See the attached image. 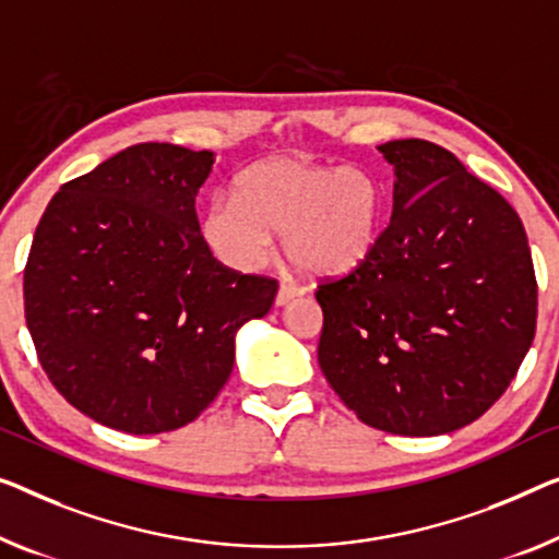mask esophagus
Returning <instances> with one entry per match:
<instances>
[{"label":"esophagus","instance_id":"obj_1","mask_svg":"<svg viewBox=\"0 0 559 559\" xmlns=\"http://www.w3.org/2000/svg\"><path fill=\"white\" fill-rule=\"evenodd\" d=\"M298 296H304V290L298 286H290V283H281L278 294H276V306H288L290 301H296Z\"/></svg>","mask_w":559,"mask_h":559}]
</instances>
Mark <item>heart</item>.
<instances>
[{"instance_id":"obj_1","label":"heart","mask_w":559,"mask_h":559,"mask_svg":"<svg viewBox=\"0 0 559 559\" xmlns=\"http://www.w3.org/2000/svg\"><path fill=\"white\" fill-rule=\"evenodd\" d=\"M200 230L230 269L261 265L283 236L286 255L308 276L341 278L377 253L384 195L361 168L278 155L240 175L236 198L213 200Z\"/></svg>"}]
</instances>
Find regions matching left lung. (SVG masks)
<instances>
[{"label": "left lung", "instance_id": "obj_1", "mask_svg": "<svg viewBox=\"0 0 559 559\" xmlns=\"http://www.w3.org/2000/svg\"><path fill=\"white\" fill-rule=\"evenodd\" d=\"M394 211L364 269L321 283L319 364L373 429L437 437L492 406L537 326V281L514 207L427 140H391Z\"/></svg>", "mask_w": 559, "mask_h": 559}]
</instances>
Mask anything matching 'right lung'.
<instances>
[{
  "label": "right lung",
  "instance_id": "add662e5",
  "mask_svg": "<svg viewBox=\"0 0 559 559\" xmlns=\"http://www.w3.org/2000/svg\"><path fill=\"white\" fill-rule=\"evenodd\" d=\"M211 150L124 147L64 182L32 240L24 319L55 389L105 427L160 435L198 419L236 361V333L278 283L215 261L195 195Z\"/></svg>",
  "mask_w": 559,
  "mask_h": 559
}]
</instances>
